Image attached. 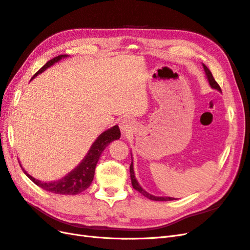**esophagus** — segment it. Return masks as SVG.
<instances>
[{
  "label": "esophagus",
  "instance_id": "34e87169",
  "mask_svg": "<svg viewBox=\"0 0 250 250\" xmlns=\"http://www.w3.org/2000/svg\"><path fill=\"white\" fill-rule=\"evenodd\" d=\"M132 128H133V123H132V121L130 119L125 118L120 122V129L122 130L123 134L130 133L131 130H132Z\"/></svg>",
  "mask_w": 250,
  "mask_h": 250
}]
</instances>
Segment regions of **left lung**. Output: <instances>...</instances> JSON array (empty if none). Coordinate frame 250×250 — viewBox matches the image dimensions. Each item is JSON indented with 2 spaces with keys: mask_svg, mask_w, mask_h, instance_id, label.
<instances>
[{
  "mask_svg": "<svg viewBox=\"0 0 250 250\" xmlns=\"http://www.w3.org/2000/svg\"><path fill=\"white\" fill-rule=\"evenodd\" d=\"M203 67H204V71H206V74H207V76H208V82H209L210 86L213 87V88H216V89H218V90H220V92H221L220 85H219L218 83H217V81L215 80V78H214V76H213V74H211V72L208 70V67L206 64H203ZM130 177H131V184H132L133 188H135V190L139 191L140 193H142L144 196H145V197H147V198H149V199H151V200H154V201H169V200H173V199H174V198H171V197H156V196L150 195V194H148L147 192L144 191L143 188H141V186L139 185L137 179H135V177H134L133 165H132V163H131V165H130Z\"/></svg>",
  "mask_w": 250,
  "mask_h": 250,
  "instance_id": "obj_1",
  "label": "left lung"
}]
</instances>
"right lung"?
I'll list each match as a JSON object with an SVG mask.
<instances>
[{"label": "right lung", "mask_w": 250, "mask_h": 250, "mask_svg": "<svg viewBox=\"0 0 250 250\" xmlns=\"http://www.w3.org/2000/svg\"><path fill=\"white\" fill-rule=\"evenodd\" d=\"M66 55H58L54 58L50 59L49 62L44 64L42 69L36 72L34 74V76L32 79L36 76L37 74L42 73L52 65L53 63H55L58 62L59 59H62V57H65ZM120 128L118 125L111 127L110 129L104 131L99 138H98L95 143L93 144V146L90 147L87 155L83 158V161L80 163L79 166H77L76 169H74L70 174H67L65 177L62 179H59L56 181H53V183H43V181H40L32 177L31 175L22 169L26 175L31 179L33 183L39 186L40 188H43L48 192L51 193H55V194H63V195H76L84 190L90 186L92 181L94 179L95 175V169H96V165L99 161V157L102 153V151L106 148L108 144L112 141L120 139Z\"/></svg>", "instance_id": "right-lung-1"}]
</instances>
